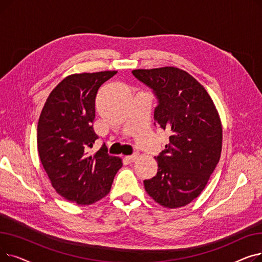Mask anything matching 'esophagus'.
<instances>
[{
	"mask_svg": "<svg viewBox=\"0 0 262 262\" xmlns=\"http://www.w3.org/2000/svg\"><path fill=\"white\" fill-rule=\"evenodd\" d=\"M137 158H138V154H133V155H130V156H126V157H125V159H126L127 161H129V162H134Z\"/></svg>",
	"mask_w": 262,
	"mask_h": 262,
	"instance_id": "esophagus-1",
	"label": "esophagus"
}]
</instances>
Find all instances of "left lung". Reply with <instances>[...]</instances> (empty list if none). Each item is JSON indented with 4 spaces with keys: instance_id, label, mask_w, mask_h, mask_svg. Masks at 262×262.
<instances>
[{
    "instance_id": "1",
    "label": "left lung",
    "mask_w": 262,
    "mask_h": 262,
    "mask_svg": "<svg viewBox=\"0 0 262 262\" xmlns=\"http://www.w3.org/2000/svg\"><path fill=\"white\" fill-rule=\"evenodd\" d=\"M132 73L152 89L158 102L154 125L170 135L166 148L155 157L157 174L143 182L145 191L163 207H183L201 194L220 160L219 114L205 88L181 69H138Z\"/></svg>"
}]
</instances>
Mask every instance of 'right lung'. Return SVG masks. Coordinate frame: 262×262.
Instances as JSON below:
<instances>
[{"label": "right lung", "mask_w": 262, "mask_h": 262, "mask_svg": "<svg viewBox=\"0 0 262 262\" xmlns=\"http://www.w3.org/2000/svg\"><path fill=\"white\" fill-rule=\"evenodd\" d=\"M117 71L72 74L53 89L41 112L37 145L41 163L53 188L67 201L90 205L112 188L122 167L104 146L89 150L99 138L93 130L99 88Z\"/></svg>", "instance_id": "add662e5"}]
</instances>
